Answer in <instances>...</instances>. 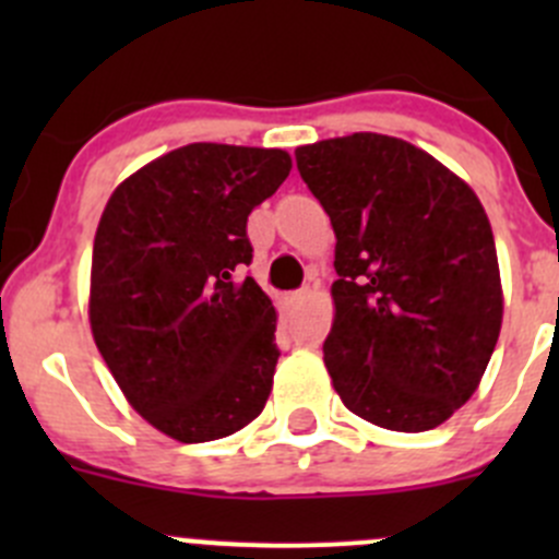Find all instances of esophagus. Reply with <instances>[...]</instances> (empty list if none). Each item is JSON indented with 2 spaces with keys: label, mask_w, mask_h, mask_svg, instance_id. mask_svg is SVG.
<instances>
[{
  "label": "esophagus",
  "mask_w": 559,
  "mask_h": 559,
  "mask_svg": "<svg viewBox=\"0 0 559 559\" xmlns=\"http://www.w3.org/2000/svg\"><path fill=\"white\" fill-rule=\"evenodd\" d=\"M306 300H308V289H297V292H289V295H286V306L289 308L302 306Z\"/></svg>",
  "instance_id": "obj_1"
}]
</instances>
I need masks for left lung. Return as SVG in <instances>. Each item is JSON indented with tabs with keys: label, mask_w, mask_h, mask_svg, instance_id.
I'll use <instances>...</instances> for the list:
<instances>
[{
	"label": "left lung",
	"mask_w": 559,
	"mask_h": 559,
	"mask_svg": "<svg viewBox=\"0 0 559 559\" xmlns=\"http://www.w3.org/2000/svg\"><path fill=\"white\" fill-rule=\"evenodd\" d=\"M295 159L337 238L332 386L365 421L432 430L476 392L503 321L481 202L441 162L386 134L321 140Z\"/></svg>",
	"instance_id": "obj_1"
}]
</instances>
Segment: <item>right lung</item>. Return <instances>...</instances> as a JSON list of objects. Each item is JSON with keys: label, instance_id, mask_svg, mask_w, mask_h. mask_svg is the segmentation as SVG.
<instances>
[{"label": "right lung", "instance_id": "1", "mask_svg": "<svg viewBox=\"0 0 559 559\" xmlns=\"http://www.w3.org/2000/svg\"><path fill=\"white\" fill-rule=\"evenodd\" d=\"M278 148L191 143L129 175L94 238V343L145 421L180 443L227 438L273 389L275 308L243 270L248 213L278 191Z\"/></svg>", "mask_w": 559, "mask_h": 559}]
</instances>
